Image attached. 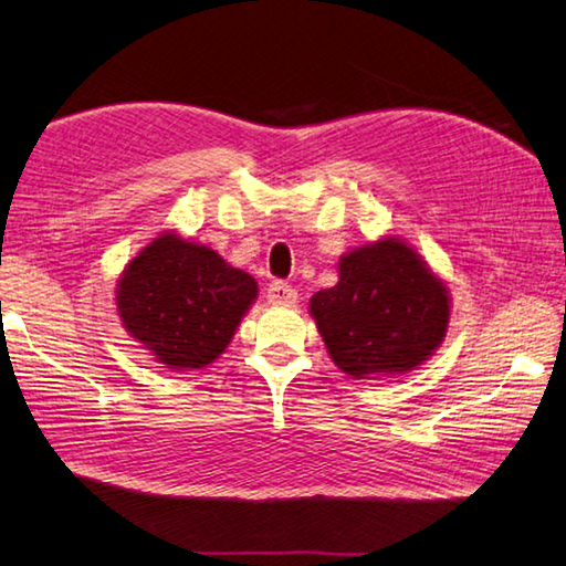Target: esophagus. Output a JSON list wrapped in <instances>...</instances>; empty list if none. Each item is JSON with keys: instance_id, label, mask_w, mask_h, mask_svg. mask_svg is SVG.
<instances>
[{"instance_id": "34e87169", "label": "esophagus", "mask_w": 566, "mask_h": 566, "mask_svg": "<svg viewBox=\"0 0 566 566\" xmlns=\"http://www.w3.org/2000/svg\"><path fill=\"white\" fill-rule=\"evenodd\" d=\"M266 300H270L272 304H294L296 290L290 282L274 280L270 286H266Z\"/></svg>"}]
</instances>
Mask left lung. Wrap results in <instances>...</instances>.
Here are the masks:
<instances>
[{"label":"left lung","instance_id":"8db88e82","mask_svg":"<svg viewBox=\"0 0 566 566\" xmlns=\"http://www.w3.org/2000/svg\"><path fill=\"white\" fill-rule=\"evenodd\" d=\"M312 316L334 364L354 378L420 366L443 342L448 292L398 240L348 252L338 284L312 296Z\"/></svg>","mask_w":566,"mask_h":566}]
</instances>
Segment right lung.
Listing matches in <instances>:
<instances>
[{
	"instance_id": "add662e5",
	"label": "right lung",
	"mask_w": 566,
	"mask_h": 566,
	"mask_svg": "<svg viewBox=\"0 0 566 566\" xmlns=\"http://www.w3.org/2000/svg\"><path fill=\"white\" fill-rule=\"evenodd\" d=\"M256 296L248 272L218 252L163 234L128 264L118 284L123 326L170 368L212 364Z\"/></svg>"
}]
</instances>
